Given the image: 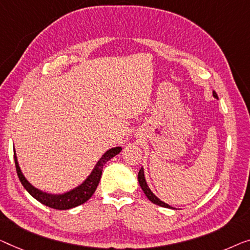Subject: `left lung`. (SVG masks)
I'll list each match as a JSON object with an SVG mask.
<instances>
[{
    "label": "left lung",
    "instance_id": "obj_1",
    "mask_svg": "<svg viewBox=\"0 0 250 250\" xmlns=\"http://www.w3.org/2000/svg\"><path fill=\"white\" fill-rule=\"evenodd\" d=\"M213 96H214L215 99H218V95H217V93H215V92H213ZM138 182H139L141 188H143L144 193H145V194H146V196L148 197L149 201H151L152 203L157 204V206H159V207L172 208V207L168 206V204H166L165 202H163V201L159 200L158 197L156 196L154 193L150 191V188H148V185L146 183V180H145V175H144V168H143V167H141L140 170H139V173H138Z\"/></svg>",
    "mask_w": 250,
    "mask_h": 250
}]
</instances>
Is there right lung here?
Segmentation results:
<instances>
[{
  "mask_svg": "<svg viewBox=\"0 0 250 250\" xmlns=\"http://www.w3.org/2000/svg\"><path fill=\"white\" fill-rule=\"evenodd\" d=\"M122 150L121 147H115L112 149H109L105 154H104L101 159L96 164L94 169L91 173V175L86 178V181L83 184H81L78 188L72 189V191L65 193L62 195H51L47 194V193L42 192L40 189L33 188V186L25 180L23 174L21 173L20 167H19L18 159L16 151H14V163H16V168L17 174L20 180L21 184L23 185V188L27 189L30 193V195H32L37 201H39L40 203L44 204V206L56 208V210H68V208H75L77 206H81L86 202V201L94 194L96 188L100 183L102 176V170L103 167L105 165L107 161H110L111 158H113L115 155H118L119 152Z\"/></svg>",
  "mask_w": 250,
  "mask_h": 250,
  "instance_id": "obj_1",
  "label": "right lung"
}]
</instances>
